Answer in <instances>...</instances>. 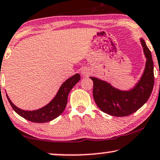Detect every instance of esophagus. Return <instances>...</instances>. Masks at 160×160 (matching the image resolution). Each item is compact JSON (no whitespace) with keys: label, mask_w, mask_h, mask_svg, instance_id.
<instances>
[{"label":"esophagus","mask_w":160,"mask_h":160,"mask_svg":"<svg viewBox=\"0 0 160 160\" xmlns=\"http://www.w3.org/2000/svg\"><path fill=\"white\" fill-rule=\"evenodd\" d=\"M90 73V69H88V68H83V69H82L81 70V74L82 76H88Z\"/></svg>","instance_id":"1"}]
</instances>
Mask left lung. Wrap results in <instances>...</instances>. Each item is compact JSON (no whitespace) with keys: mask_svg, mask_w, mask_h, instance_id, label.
<instances>
[{"mask_svg":"<svg viewBox=\"0 0 160 160\" xmlns=\"http://www.w3.org/2000/svg\"><path fill=\"white\" fill-rule=\"evenodd\" d=\"M140 41L146 61L143 73L135 87L121 90L105 80L90 77L93 82V96L96 104L102 112L110 116L123 117L134 113L148 101L152 92L154 76L152 53L144 39L140 38Z\"/></svg>","mask_w":160,"mask_h":160,"instance_id":"8db88e82","label":"left lung"}]
</instances>
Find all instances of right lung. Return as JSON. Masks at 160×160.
Wrapping results in <instances>:
<instances>
[{
    "mask_svg": "<svg viewBox=\"0 0 160 160\" xmlns=\"http://www.w3.org/2000/svg\"><path fill=\"white\" fill-rule=\"evenodd\" d=\"M80 80V75L75 74L70 77L59 88L54 98L44 107L34 110L20 109L11 101L7 93L6 97L13 110L21 117L34 123H46L52 121L62 113L67 104L68 96L72 88Z\"/></svg>",
    "mask_w": 160,
    "mask_h": 160,
    "instance_id": "add662e5",
    "label": "right lung"
}]
</instances>
